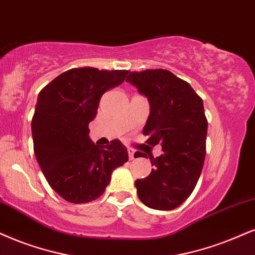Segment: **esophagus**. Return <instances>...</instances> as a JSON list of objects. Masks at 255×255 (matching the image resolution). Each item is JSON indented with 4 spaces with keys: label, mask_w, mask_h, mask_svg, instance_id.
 Here are the masks:
<instances>
[{
    "label": "esophagus",
    "mask_w": 255,
    "mask_h": 255,
    "mask_svg": "<svg viewBox=\"0 0 255 255\" xmlns=\"http://www.w3.org/2000/svg\"><path fill=\"white\" fill-rule=\"evenodd\" d=\"M134 157H136V153H134V150L128 149V158H130V161H132V159H134Z\"/></svg>",
    "instance_id": "esophagus-1"
}]
</instances>
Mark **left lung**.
<instances>
[{
	"instance_id": "8db88e82",
	"label": "left lung",
	"mask_w": 255,
	"mask_h": 255,
	"mask_svg": "<svg viewBox=\"0 0 255 255\" xmlns=\"http://www.w3.org/2000/svg\"><path fill=\"white\" fill-rule=\"evenodd\" d=\"M127 81L150 103L146 146L161 144L163 151L156 158L146 151L153 169L134 183L138 197L149 208L175 209L193 193L203 168L208 128L203 102L187 81L161 68L131 72Z\"/></svg>"
}]
</instances>
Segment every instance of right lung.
Returning a JSON list of instances; mask_svg holds the SVG:
<instances>
[{
	"label": "right lung",
	"instance_id": "add662e5",
	"mask_svg": "<svg viewBox=\"0 0 255 255\" xmlns=\"http://www.w3.org/2000/svg\"><path fill=\"white\" fill-rule=\"evenodd\" d=\"M128 71L72 68L43 87L33 119L34 153L47 182L62 199L87 203L103 195L116 168L128 161L121 140L96 145L89 124L106 91L121 85Z\"/></svg>",
	"mask_w": 255,
	"mask_h": 255
}]
</instances>
